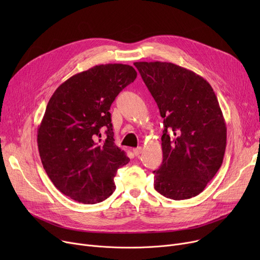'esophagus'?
I'll use <instances>...</instances> for the list:
<instances>
[{
    "instance_id": "1",
    "label": "esophagus",
    "mask_w": 260,
    "mask_h": 260,
    "mask_svg": "<svg viewBox=\"0 0 260 260\" xmlns=\"http://www.w3.org/2000/svg\"><path fill=\"white\" fill-rule=\"evenodd\" d=\"M133 152H134V154H135L136 156H139V155L142 153V147L139 146V147H137V148H134Z\"/></svg>"
}]
</instances>
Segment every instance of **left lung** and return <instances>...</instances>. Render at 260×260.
<instances>
[{
  "label": "left lung",
  "mask_w": 260,
  "mask_h": 260,
  "mask_svg": "<svg viewBox=\"0 0 260 260\" xmlns=\"http://www.w3.org/2000/svg\"><path fill=\"white\" fill-rule=\"evenodd\" d=\"M163 118V161L154 171L158 193L174 200L199 195L220 169L226 126L207 80L170 62H135Z\"/></svg>",
  "instance_id": "left-lung-1"
}]
</instances>
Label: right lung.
<instances>
[{
    "mask_svg": "<svg viewBox=\"0 0 260 260\" xmlns=\"http://www.w3.org/2000/svg\"><path fill=\"white\" fill-rule=\"evenodd\" d=\"M136 77L131 65H95L51 95L38 128V148L47 176L64 195L93 204L114 193L117 170L129 158L114 142L109 108Z\"/></svg>",
    "mask_w": 260,
    "mask_h": 260,
    "instance_id": "add662e5",
    "label": "right lung"
}]
</instances>
